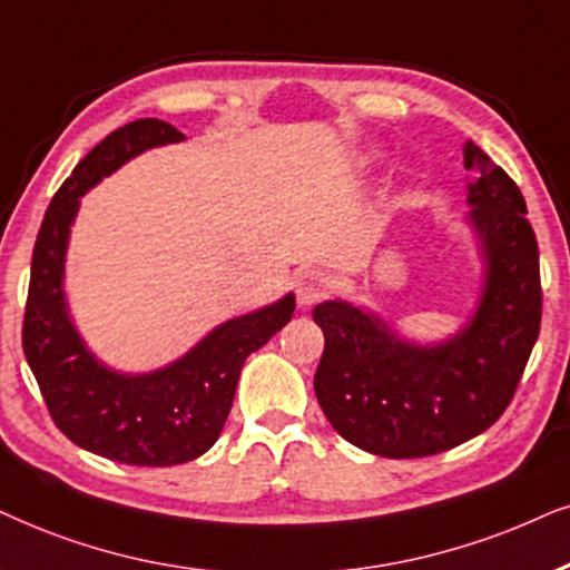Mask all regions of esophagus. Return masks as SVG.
<instances>
[{
	"mask_svg": "<svg viewBox=\"0 0 570 570\" xmlns=\"http://www.w3.org/2000/svg\"><path fill=\"white\" fill-rule=\"evenodd\" d=\"M328 292V276L323 271H305L297 278V302L299 307H309L321 302Z\"/></svg>",
	"mask_w": 570,
	"mask_h": 570,
	"instance_id": "1",
	"label": "esophagus"
}]
</instances>
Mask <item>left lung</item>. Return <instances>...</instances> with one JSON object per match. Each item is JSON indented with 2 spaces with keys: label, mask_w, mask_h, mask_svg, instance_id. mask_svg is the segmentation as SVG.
<instances>
[{
  "label": "left lung",
  "mask_w": 570,
  "mask_h": 570,
  "mask_svg": "<svg viewBox=\"0 0 570 570\" xmlns=\"http://www.w3.org/2000/svg\"><path fill=\"white\" fill-rule=\"evenodd\" d=\"M463 163L484 273L460 331L415 342L347 299L313 309L326 338L315 397L336 434L371 455L426 458L479 436L505 413L539 336V249L523 194L473 141Z\"/></svg>",
  "instance_id": "left-lung-1"
}]
</instances>
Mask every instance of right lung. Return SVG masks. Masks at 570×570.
Returning <instances> with one entry per match:
<instances>
[{"label": "right lung", "instance_id": "1", "mask_svg": "<svg viewBox=\"0 0 570 570\" xmlns=\"http://www.w3.org/2000/svg\"><path fill=\"white\" fill-rule=\"evenodd\" d=\"M186 136L157 118L134 120L73 168L36 236L23 352L52 421L70 442L115 463H189L218 442L244 360L292 321L294 294L223 321L163 368L124 373L102 363L70 318L65 257L81 197L128 160Z\"/></svg>", "mask_w": 570, "mask_h": 570}]
</instances>
